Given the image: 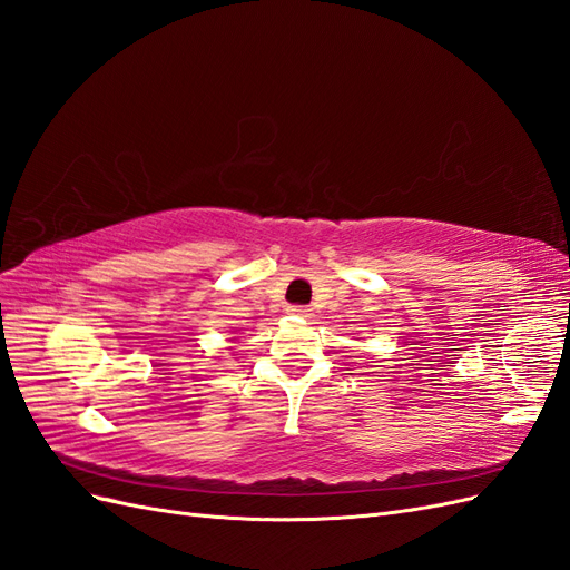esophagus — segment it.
Listing matches in <instances>:
<instances>
[{
	"mask_svg": "<svg viewBox=\"0 0 570 570\" xmlns=\"http://www.w3.org/2000/svg\"><path fill=\"white\" fill-rule=\"evenodd\" d=\"M289 312H292V314H295V316H302V318H308V316H312V312H308V308H306V306H292V308H289Z\"/></svg>",
	"mask_w": 570,
	"mask_h": 570,
	"instance_id": "34e87169",
	"label": "esophagus"
}]
</instances>
